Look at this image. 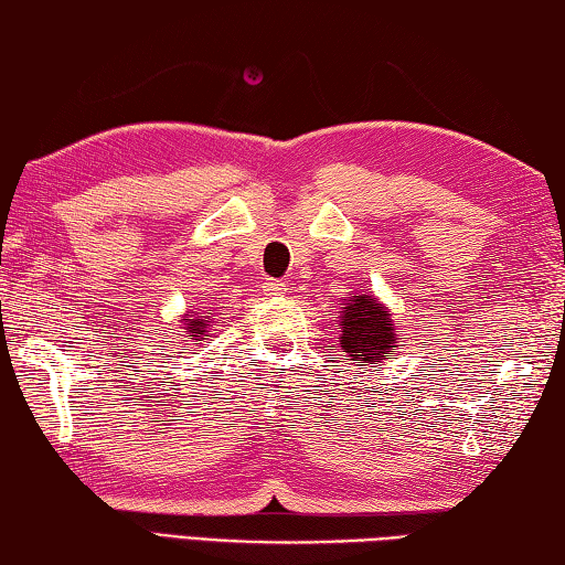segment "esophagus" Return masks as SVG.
<instances>
[{
	"label": "esophagus",
	"instance_id": "34e87169",
	"mask_svg": "<svg viewBox=\"0 0 565 565\" xmlns=\"http://www.w3.org/2000/svg\"><path fill=\"white\" fill-rule=\"evenodd\" d=\"M286 291V284L279 279H269L264 284V294L266 296H281Z\"/></svg>",
	"mask_w": 565,
	"mask_h": 565
}]
</instances>
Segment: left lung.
<instances>
[{
  "instance_id": "8db88e82",
  "label": "left lung",
  "mask_w": 565,
  "mask_h": 565,
  "mask_svg": "<svg viewBox=\"0 0 565 565\" xmlns=\"http://www.w3.org/2000/svg\"><path fill=\"white\" fill-rule=\"evenodd\" d=\"M343 309L347 311L341 317V349L351 361L363 366L369 361H381L388 349H394V321L374 296H353Z\"/></svg>"
}]
</instances>
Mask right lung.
Segmentation results:
<instances>
[{"label": "right lung", "instance_id": "right-lung-1", "mask_svg": "<svg viewBox=\"0 0 565 565\" xmlns=\"http://www.w3.org/2000/svg\"><path fill=\"white\" fill-rule=\"evenodd\" d=\"M184 337H194V341H202V339H196V337H204V331L209 329V323H206V319H191V313H186V319H184Z\"/></svg>", "mask_w": 565, "mask_h": 565}]
</instances>
